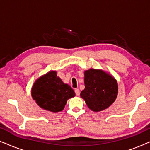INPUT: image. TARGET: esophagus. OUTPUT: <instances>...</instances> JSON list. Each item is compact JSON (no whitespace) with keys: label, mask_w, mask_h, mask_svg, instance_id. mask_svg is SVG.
Here are the masks:
<instances>
[{"label":"esophagus","mask_w":150,"mask_h":150,"mask_svg":"<svg viewBox=\"0 0 150 150\" xmlns=\"http://www.w3.org/2000/svg\"><path fill=\"white\" fill-rule=\"evenodd\" d=\"M74 91H75L76 95V96H79L80 95V91H79V89H76Z\"/></svg>","instance_id":"esophagus-1"}]
</instances>
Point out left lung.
Instances as JSON below:
<instances>
[{
  "label": "left lung",
  "instance_id": "1",
  "mask_svg": "<svg viewBox=\"0 0 150 150\" xmlns=\"http://www.w3.org/2000/svg\"><path fill=\"white\" fill-rule=\"evenodd\" d=\"M85 89L81 93L88 107L95 112L107 108L118 93L116 80L102 70L90 69L85 71Z\"/></svg>",
  "mask_w": 150,
  "mask_h": 150
}]
</instances>
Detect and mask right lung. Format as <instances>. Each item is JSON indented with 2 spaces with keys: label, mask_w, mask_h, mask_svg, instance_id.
<instances>
[{
  "label": "right lung",
  "mask_w": 150,
  "mask_h": 150,
  "mask_svg": "<svg viewBox=\"0 0 150 150\" xmlns=\"http://www.w3.org/2000/svg\"><path fill=\"white\" fill-rule=\"evenodd\" d=\"M31 95L41 108L53 112L61 111L67 100L75 96L70 86L64 84L55 71H49L34 83Z\"/></svg>",
  "instance_id": "add662e5"
}]
</instances>
